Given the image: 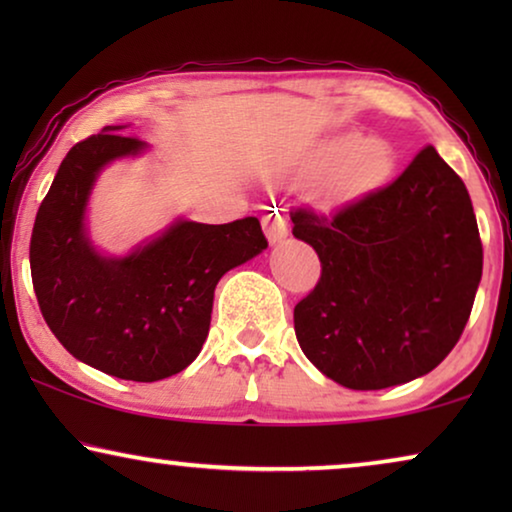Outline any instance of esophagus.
I'll use <instances>...</instances> for the list:
<instances>
[{
  "label": "esophagus",
  "mask_w": 512,
  "mask_h": 512,
  "mask_svg": "<svg viewBox=\"0 0 512 512\" xmlns=\"http://www.w3.org/2000/svg\"><path fill=\"white\" fill-rule=\"evenodd\" d=\"M263 228H265V235H268V240L272 244L282 242L286 233H289V219H286V214L279 207L268 209V212H265V216H263Z\"/></svg>",
  "instance_id": "34e87169"
}]
</instances>
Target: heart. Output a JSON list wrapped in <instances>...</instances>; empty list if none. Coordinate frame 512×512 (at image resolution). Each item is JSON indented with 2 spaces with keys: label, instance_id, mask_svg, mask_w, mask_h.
<instances>
[{
  "label": "heart",
  "instance_id": "1",
  "mask_svg": "<svg viewBox=\"0 0 512 512\" xmlns=\"http://www.w3.org/2000/svg\"><path fill=\"white\" fill-rule=\"evenodd\" d=\"M338 167L333 177V191L340 198L366 193L387 177L391 170V151L380 139H363L361 135H345L333 139L324 151V163Z\"/></svg>",
  "mask_w": 512,
  "mask_h": 512
}]
</instances>
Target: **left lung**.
<instances>
[{
    "label": "left lung",
    "instance_id": "8db88e82",
    "mask_svg": "<svg viewBox=\"0 0 512 512\" xmlns=\"http://www.w3.org/2000/svg\"><path fill=\"white\" fill-rule=\"evenodd\" d=\"M321 277L293 310L307 359L342 387L375 391L431 373L464 333L482 242L464 181L424 146L391 181L333 214L291 209Z\"/></svg>",
    "mask_w": 512,
    "mask_h": 512
}]
</instances>
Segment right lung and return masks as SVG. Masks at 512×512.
I'll list each match as a JSON object with an SVG mask.
<instances>
[{"label": "right lung", "instance_id": "1", "mask_svg": "<svg viewBox=\"0 0 512 512\" xmlns=\"http://www.w3.org/2000/svg\"><path fill=\"white\" fill-rule=\"evenodd\" d=\"M104 128L74 144L41 200L30 240L39 310L62 347L102 373L132 382L177 375L200 354L214 289L230 268L268 247L261 221H179L125 258L97 256L83 209L97 172L144 149Z\"/></svg>", "mask_w": 512, "mask_h": 512}]
</instances>
